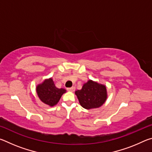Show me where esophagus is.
<instances>
[{
  "mask_svg": "<svg viewBox=\"0 0 152 152\" xmlns=\"http://www.w3.org/2000/svg\"><path fill=\"white\" fill-rule=\"evenodd\" d=\"M75 89H76L75 87L72 86V87H71V88H68L67 90H68V91H70V92H74V91H75Z\"/></svg>",
  "mask_w": 152,
  "mask_h": 152,
  "instance_id": "1",
  "label": "esophagus"
}]
</instances>
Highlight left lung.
Instances as JSON below:
<instances>
[{"instance_id":"8db88e82","label":"left lung","mask_w":152,"mask_h":152,"mask_svg":"<svg viewBox=\"0 0 152 152\" xmlns=\"http://www.w3.org/2000/svg\"><path fill=\"white\" fill-rule=\"evenodd\" d=\"M75 94L80 104L86 109L101 107L107 98L106 86L91 80L84 84L82 89L76 91Z\"/></svg>"}]
</instances>
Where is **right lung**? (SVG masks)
Returning a JSON list of instances; mask_svg holds the SVG:
<instances>
[{
	"instance_id": "obj_1",
	"label": "right lung",
	"mask_w": 152,
	"mask_h": 152,
	"mask_svg": "<svg viewBox=\"0 0 152 152\" xmlns=\"http://www.w3.org/2000/svg\"><path fill=\"white\" fill-rule=\"evenodd\" d=\"M36 91L41 101L50 107L57 104L61 95L66 92L64 88H57L51 78L46 79L42 84H38Z\"/></svg>"
}]
</instances>
